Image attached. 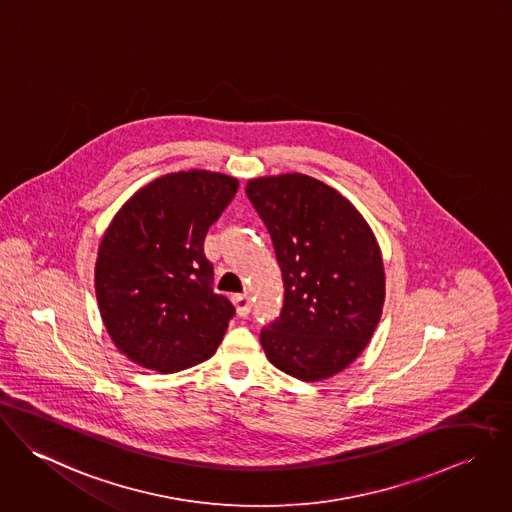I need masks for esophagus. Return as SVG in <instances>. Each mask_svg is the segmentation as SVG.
Listing matches in <instances>:
<instances>
[{"label":"esophagus","mask_w":512,"mask_h":512,"mask_svg":"<svg viewBox=\"0 0 512 512\" xmlns=\"http://www.w3.org/2000/svg\"><path fill=\"white\" fill-rule=\"evenodd\" d=\"M233 304H235V310H237V316H239V318H247V316H249V312H251L249 294H237V296H233Z\"/></svg>","instance_id":"obj_1"}]
</instances>
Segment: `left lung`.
Returning <instances> with one entry per match:
<instances>
[{
  "instance_id": "1",
  "label": "left lung",
  "mask_w": 512,
  "mask_h": 512,
  "mask_svg": "<svg viewBox=\"0 0 512 512\" xmlns=\"http://www.w3.org/2000/svg\"><path fill=\"white\" fill-rule=\"evenodd\" d=\"M245 194L271 235L284 286L281 314L263 326L261 345L284 373L328 379L379 324L385 271L377 239L349 200L312 176L255 178Z\"/></svg>"
}]
</instances>
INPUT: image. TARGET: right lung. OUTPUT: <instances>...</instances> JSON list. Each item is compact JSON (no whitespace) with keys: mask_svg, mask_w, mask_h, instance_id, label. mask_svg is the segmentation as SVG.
Masks as SVG:
<instances>
[{"mask_svg":"<svg viewBox=\"0 0 512 512\" xmlns=\"http://www.w3.org/2000/svg\"><path fill=\"white\" fill-rule=\"evenodd\" d=\"M239 184L220 172H172L115 214L96 261L98 306L119 351L174 373L214 355L235 314L216 294L204 237Z\"/></svg>","mask_w":512,"mask_h":512,"instance_id":"right-lung-1","label":"right lung"}]
</instances>
